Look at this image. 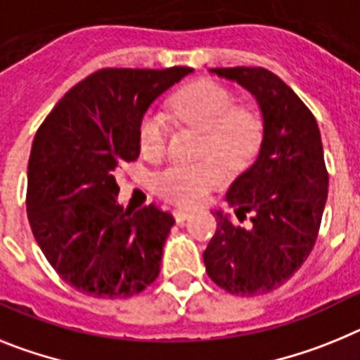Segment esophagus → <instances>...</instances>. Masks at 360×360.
Returning <instances> with one entry per match:
<instances>
[{
    "instance_id": "obj_1",
    "label": "esophagus",
    "mask_w": 360,
    "mask_h": 360,
    "mask_svg": "<svg viewBox=\"0 0 360 360\" xmlns=\"http://www.w3.org/2000/svg\"><path fill=\"white\" fill-rule=\"evenodd\" d=\"M174 217H176L177 223H183V221H186V219L190 217V212L188 210H176L174 212Z\"/></svg>"
}]
</instances>
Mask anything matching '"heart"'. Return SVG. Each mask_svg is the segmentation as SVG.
<instances>
[{
	"label": "heart",
	"instance_id": "1",
	"mask_svg": "<svg viewBox=\"0 0 360 360\" xmlns=\"http://www.w3.org/2000/svg\"><path fill=\"white\" fill-rule=\"evenodd\" d=\"M172 112L177 120L205 132L201 158L195 165L176 162L155 176V192L179 206H198L208 193L226 181V168H243L261 145L262 120L252 106L237 105L236 96L214 81H198L184 86L172 98ZM168 121L152 110L139 124L143 154L159 158L167 148Z\"/></svg>",
	"mask_w": 360,
	"mask_h": 360
}]
</instances>
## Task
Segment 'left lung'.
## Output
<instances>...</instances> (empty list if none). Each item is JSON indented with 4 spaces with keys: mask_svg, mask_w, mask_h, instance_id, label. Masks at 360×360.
Returning a JSON list of instances; mask_svg holds the SVG:
<instances>
[{
    "mask_svg": "<svg viewBox=\"0 0 360 360\" xmlns=\"http://www.w3.org/2000/svg\"><path fill=\"white\" fill-rule=\"evenodd\" d=\"M255 96L264 136L255 162L226 193L240 228L217 212V230L206 246V274L232 295L274 292L308 259L328 198V170L314 114L301 98L262 67L210 68Z\"/></svg>",
    "mask_w": 360,
    "mask_h": 360,
    "instance_id": "8db88e82",
    "label": "left lung"
}]
</instances>
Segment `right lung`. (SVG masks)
<instances>
[{"instance_id": "1", "label": "right lung", "mask_w": 360, "mask_h": 360, "mask_svg": "<svg viewBox=\"0 0 360 360\" xmlns=\"http://www.w3.org/2000/svg\"><path fill=\"white\" fill-rule=\"evenodd\" d=\"M193 68H101L72 86L37 128L27 215L43 255L65 283L127 299L154 283L174 217L159 206L123 210L115 172L139 158L146 108Z\"/></svg>"}]
</instances>
